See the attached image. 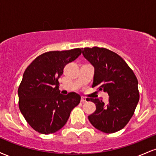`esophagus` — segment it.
Returning <instances> with one entry per match:
<instances>
[{"instance_id":"1","label":"esophagus","mask_w":156,"mask_h":156,"mask_svg":"<svg viewBox=\"0 0 156 156\" xmlns=\"http://www.w3.org/2000/svg\"><path fill=\"white\" fill-rule=\"evenodd\" d=\"M87 101V99H86L84 97H81V98H80V102H82V103H84V102Z\"/></svg>"}]
</instances>
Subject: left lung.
Here are the masks:
<instances>
[{"label":"left lung","instance_id":"8db88e82","mask_svg":"<svg viewBox=\"0 0 156 156\" xmlns=\"http://www.w3.org/2000/svg\"><path fill=\"white\" fill-rule=\"evenodd\" d=\"M83 55L94 66L92 87L108 93L105 104L90 98L96 110L89 120L94 128L106 133L120 130L133 115L139 100L138 80L133 71L116 53L104 48H84Z\"/></svg>","mask_w":156,"mask_h":156}]
</instances>
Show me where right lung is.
I'll return each mask as SVG.
<instances>
[{
  "mask_svg": "<svg viewBox=\"0 0 156 156\" xmlns=\"http://www.w3.org/2000/svg\"><path fill=\"white\" fill-rule=\"evenodd\" d=\"M81 54V49L49 51L37 56L26 68L18 88L19 108L36 131L53 133L66 124L79 104L76 92L60 94L58 78L64 67Z\"/></svg>",
  "mask_w": 156,
  "mask_h": 156,
  "instance_id": "add662e5",
  "label": "right lung"
}]
</instances>
